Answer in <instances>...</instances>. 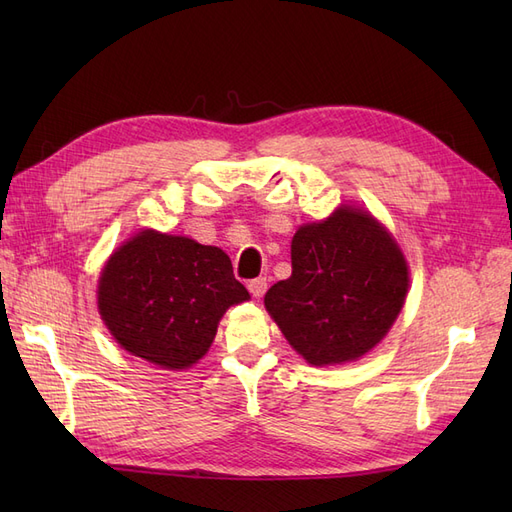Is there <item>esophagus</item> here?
<instances>
[{"label":"esophagus","instance_id":"esophagus-1","mask_svg":"<svg viewBox=\"0 0 512 512\" xmlns=\"http://www.w3.org/2000/svg\"><path fill=\"white\" fill-rule=\"evenodd\" d=\"M247 288H250L254 297H262V294L267 292V277H256V280L247 284Z\"/></svg>","mask_w":512,"mask_h":512}]
</instances>
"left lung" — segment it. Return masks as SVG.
<instances>
[{
    "label": "left lung",
    "mask_w": 512,
    "mask_h": 512,
    "mask_svg": "<svg viewBox=\"0 0 512 512\" xmlns=\"http://www.w3.org/2000/svg\"><path fill=\"white\" fill-rule=\"evenodd\" d=\"M290 254L292 275L269 288L265 305L307 363L354 361L389 333L408 292V265L369 213L342 207L301 226Z\"/></svg>",
    "instance_id": "left-lung-1"
}]
</instances>
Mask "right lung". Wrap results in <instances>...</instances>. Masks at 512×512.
<instances>
[{
    "mask_svg": "<svg viewBox=\"0 0 512 512\" xmlns=\"http://www.w3.org/2000/svg\"><path fill=\"white\" fill-rule=\"evenodd\" d=\"M247 299L220 247L156 230L121 245L98 284L100 314L117 344L166 369L196 363L226 309Z\"/></svg>",
    "mask_w": 512,
    "mask_h": 512,
    "instance_id": "add662e5",
    "label": "right lung"
}]
</instances>
